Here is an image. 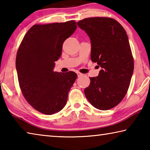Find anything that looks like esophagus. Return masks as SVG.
Listing matches in <instances>:
<instances>
[{
	"label": "esophagus",
	"instance_id": "34e87169",
	"mask_svg": "<svg viewBox=\"0 0 150 150\" xmlns=\"http://www.w3.org/2000/svg\"><path fill=\"white\" fill-rule=\"evenodd\" d=\"M77 75H78V77H81V75H83L82 73H81L80 72H77Z\"/></svg>",
	"mask_w": 150,
	"mask_h": 150
}]
</instances>
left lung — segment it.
Wrapping results in <instances>:
<instances>
[{
  "mask_svg": "<svg viewBox=\"0 0 150 150\" xmlns=\"http://www.w3.org/2000/svg\"><path fill=\"white\" fill-rule=\"evenodd\" d=\"M78 26L91 39V59L102 69L85 88V96L94 107L106 110L115 107L125 96L134 71V58L124 28L108 17L79 20Z\"/></svg>",
  "mask_w": 150,
  "mask_h": 150,
  "instance_id": "8db88e82",
  "label": "left lung"
}]
</instances>
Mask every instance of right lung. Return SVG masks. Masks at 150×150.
<instances>
[{"label": "right lung", "mask_w": 150, "mask_h": 150, "mask_svg": "<svg viewBox=\"0 0 150 150\" xmlns=\"http://www.w3.org/2000/svg\"><path fill=\"white\" fill-rule=\"evenodd\" d=\"M77 28L74 20L35 24L25 34L16 58L19 86L30 105L40 112L53 115L62 110L77 75L54 72L63 44Z\"/></svg>", "instance_id": "1"}]
</instances>
